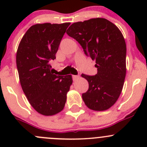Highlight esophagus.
<instances>
[{
    "label": "esophagus",
    "instance_id": "1",
    "mask_svg": "<svg viewBox=\"0 0 147 147\" xmlns=\"http://www.w3.org/2000/svg\"><path fill=\"white\" fill-rule=\"evenodd\" d=\"M79 78H80L79 75H72V79H73L74 81L77 80H78Z\"/></svg>",
    "mask_w": 147,
    "mask_h": 147
}]
</instances>
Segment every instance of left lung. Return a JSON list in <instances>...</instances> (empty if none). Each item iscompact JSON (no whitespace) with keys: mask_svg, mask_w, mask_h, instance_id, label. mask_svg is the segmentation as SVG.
<instances>
[{"mask_svg":"<svg viewBox=\"0 0 147 147\" xmlns=\"http://www.w3.org/2000/svg\"><path fill=\"white\" fill-rule=\"evenodd\" d=\"M66 32L80 44L86 55L95 60L97 68L94 76L82 74L89 83L83 101L90 109L107 110L119 98L125 79L127 47L122 33L101 18L74 23Z\"/></svg>","mask_w":147,"mask_h":147,"instance_id":"obj_1","label":"left lung"}]
</instances>
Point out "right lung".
I'll return each instance as SVG.
<instances>
[{
    "label": "right lung",
    "mask_w": 147,
    "mask_h": 147,
    "mask_svg": "<svg viewBox=\"0 0 147 147\" xmlns=\"http://www.w3.org/2000/svg\"><path fill=\"white\" fill-rule=\"evenodd\" d=\"M70 23L32 26L22 38L16 53L20 84L31 106L45 116L61 112L72 83L70 75L50 71L60 41Z\"/></svg>",
    "instance_id": "add662e5"
}]
</instances>
